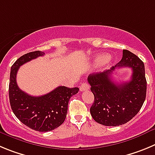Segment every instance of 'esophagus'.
<instances>
[{"label":"esophagus","instance_id":"obj_1","mask_svg":"<svg viewBox=\"0 0 155 155\" xmlns=\"http://www.w3.org/2000/svg\"><path fill=\"white\" fill-rule=\"evenodd\" d=\"M80 91H86V90H88L89 89H90V86H89V84H88L87 83H83V84L81 85L80 86Z\"/></svg>","mask_w":155,"mask_h":155}]
</instances>
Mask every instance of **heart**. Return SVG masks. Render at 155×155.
I'll list each match as a JSON object with an SVG mask.
<instances>
[{
	"label": "heart",
	"mask_w": 155,
	"mask_h": 155,
	"mask_svg": "<svg viewBox=\"0 0 155 155\" xmlns=\"http://www.w3.org/2000/svg\"><path fill=\"white\" fill-rule=\"evenodd\" d=\"M97 61L98 62H109L110 61V58H109V56L107 55H105V54H103V55H100L99 56H97Z\"/></svg>",
	"instance_id": "heart-1"
}]
</instances>
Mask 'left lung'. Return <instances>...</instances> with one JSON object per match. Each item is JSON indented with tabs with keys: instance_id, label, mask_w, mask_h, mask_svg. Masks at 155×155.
I'll use <instances>...</instances> for the list:
<instances>
[{
	"instance_id": "1",
	"label": "left lung",
	"mask_w": 155,
	"mask_h": 155,
	"mask_svg": "<svg viewBox=\"0 0 155 155\" xmlns=\"http://www.w3.org/2000/svg\"><path fill=\"white\" fill-rule=\"evenodd\" d=\"M132 69L131 80L118 84L112 79L117 68ZM94 95L90 108L92 117L104 126L124 124L140 111L146 98L147 81L143 62L128 50H123L122 59L110 69L88 76Z\"/></svg>"
}]
</instances>
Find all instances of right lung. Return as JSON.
I'll use <instances>...</instances> for the list:
<instances>
[{
  "label": "right lung",
  "mask_w": 155,
  "mask_h": 155,
  "mask_svg": "<svg viewBox=\"0 0 155 155\" xmlns=\"http://www.w3.org/2000/svg\"><path fill=\"white\" fill-rule=\"evenodd\" d=\"M45 52L35 51L22 55L11 69L9 100L11 107L17 118L24 124L36 131H51L65 121L69 99L79 92V88L58 86L55 90L40 97H33L20 90L16 76L23 64L43 56Z\"/></svg>",
  "instance_id": "add662e5"
}]
</instances>
